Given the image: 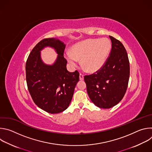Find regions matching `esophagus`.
I'll return each mask as SVG.
<instances>
[{"label": "esophagus", "instance_id": "1", "mask_svg": "<svg viewBox=\"0 0 152 152\" xmlns=\"http://www.w3.org/2000/svg\"><path fill=\"white\" fill-rule=\"evenodd\" d=\"M79 79L81 80H83V75L82 73L79 74Z\"/></svg>", "mask_w": 152, "mask_h": 152}]
</instances>
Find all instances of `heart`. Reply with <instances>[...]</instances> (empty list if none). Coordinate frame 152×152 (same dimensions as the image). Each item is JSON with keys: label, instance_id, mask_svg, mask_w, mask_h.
I'll return each mask as SVG.
<instances>
[{"label": "heart", "instance_id": "1", "mask_svg": "<svg viewBox=\"0 0 152 152\" xmlns=\"http://www.w3.org/2000/svg\"><path fill=\"white\" fill-rule=\"evenodd\" d=\"M111 45L107 38L90 39L74 46L72 52L66 53L68 61L75 66L82 58V65L90 72L100 70L109 56Z\"/></svg>", "mask_w": 152, "mask_h": 152}]
</instances>
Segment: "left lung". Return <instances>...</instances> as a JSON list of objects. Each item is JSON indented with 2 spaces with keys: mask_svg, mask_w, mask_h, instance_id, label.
<instances>
[{
  "mask_svg": "<svg viewBox=\"0 0 152 152\" xmlns=\"http://www.w3.org/2000/svg\"><path fill=\"white\" fill-rule=\"evenodd\" d=\"M112 48L104 66L96 73L84 76L86 90L92 102L108 109L123 98L128 86L130 66L128 55L122 43L110 36Z\"/></svg>",
  "mask_w": 152,
  "mask_h": 152,
  "instance_id": "1",
  "label": "left lung"
}]
</instances>
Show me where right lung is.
I'll list each match as a JSON object with an SVG mask.
<instances>
[{
	"label": "right lung",
	"instance_id": "1",
	"mask_svg": "<svg viewBox=\"0 0 152 152\" xmlns=\"http://www.w3.org/2000/svg\"><path fill=\"white\" fill-rule=\"evenodd\" d=\"M46 46L54 48L58 54L56 62L48 66L42 62L40 50ZM66 45L58 39L45 38L31 52L26 63L28 88L34 103L50 114L66 110L72 99L79 73L69 72L64 57Z\"/></svg>",
	"mask_w": 152,
	"mask_h": 152
}]
</instances>
